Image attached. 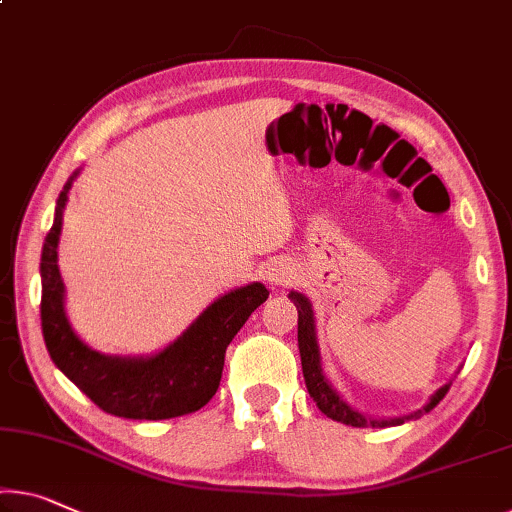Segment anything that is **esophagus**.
<instances>
[{
    "label": "esophagus",
    "mask_w": 512,
    "mask_h": 512,
    "mask_svg": "<svg viewBox=\"0 0 512 512\" xmlns=\"http://www.w3.org/2000/svg\"><path fill=\"white\" fill-rule=\"evenodd\" d=\"M297 279V270L286 261H277L267 265L265 270V281H270L272 286H290Z\"/></svg>",
    "instance_id": "34e87169"
}]
</instances>
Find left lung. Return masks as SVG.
<instances>
[{
    "label": "left lung",
    "instance_id": "obj_1",
    "mask_svg": "<svg viewBox=\"0 0 512 512\" xmlns=\"http://www.w3.org/2000/svg\"><path fill=\"white\" fill-rule=\"evenodd\" d=\"M288 300L297 306V345H300V357H302V373L306 389H309L313 403L318 405L322 414H327L329 419L338 423H345V426L352 428H389V426H400V423L419 419V416L428 414L432 407L439 405V400L446 396L451 382H446L444 387H439L432 393L430 400L421 410H416L407 416H393V419H368V416L361 414L355 407H350L345 400L338 396V391L329 384L322 371V359H320V345H318V334H316V316H313L309 297L297 293V290H290Z\"/></svg>",
    "mask_w": 512,
    "mask_h": 512
}]
</instances>
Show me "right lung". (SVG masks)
Segmentation results:
<instances>
[{
	"label": "right lung",
	"mask_w": 512,
	"mask_h": 512,
	"mask_svg": "<svg viewBox=\"0 0 512 512\" xmlns=\"http://www.w3.org/2000/svg\"><path fill=\"white\" fill-rule=\"evenodd\" d=\"M77 174L80 171L68 178L59 194L41 254V327L54 366L100 410L123 419L160 421L201 410L222 380L226 348L270 290L254 281L217 297L174 343L151 357H116L93 350L70 327L66 286L57 265L64 208Z\"/></svg>",
	"instance_id": "1"
}]
</instances>
